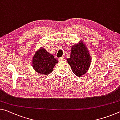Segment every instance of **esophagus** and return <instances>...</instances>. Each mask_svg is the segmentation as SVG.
Listing matches in <instances>:
<instances>
[{"label":"esophagus","instance_id":"obj_1","mask_svg":"<svg viewBox=\"0 0 120 120\" xmlns=\"http://www.w3.org/2000/svg\"><path fill=\"white\" fill-rule=\"evenodd\" d=\"M59 61H64V57L60 58H59Z\"/></svg>","mask_w":120,"mask_h":120}]
</instances>
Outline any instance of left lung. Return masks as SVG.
<instances>
[{"label": "left lung", "mask_w": 120, "mask_h": 120, "mask_svg": "<svg viewBox=\"0 0 120 120\" xmlns=\"http://www.w3.org/2000/svg\"><path fill=\"white\" fill-rule=\"evenodd\" d=\"M67 62L74 74L77 76L86 73L91 64V56L85 44L79 41L72 46L70 58Z\"/></svg>", "instance_id": "obj_1"}]
</instances>
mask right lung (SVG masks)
<instances>
[{
	"label": "right lung",
	"mask_w": 120,
	"mask_h": 120,
	"mask_svg": "<svg viewBox=\"0 0 120 120\" xmlns=\"http://www.w3.org/2000/svg\"><path fill=\"white\" fill-rule=\"evenodd\" d=\"M58 61L45 49L41 48L35 52L33 58V67L36 71L43 75L51 73Z\"/></svg>",
	"instance_id": "add662e5"
}]
</instances>
